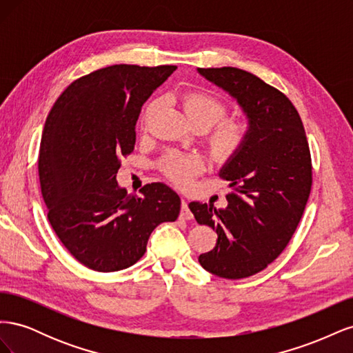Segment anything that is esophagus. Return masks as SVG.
<instances>
[{
  "label": "esophagus",
  "mask_w": 353,
  "mask_h": 353,
  "mask_svg": "<svg viewBox=\"0 0 353 353\" xmlns=\"http://www.w3.org/2000/svg\"><path fill=\"white\" fill-rule=\"evenodd\" d=\"M179 216L183 218V219H187V221L193 219V213H191V210L188 208V203H187L185 199H183V201H181V213H179Z\"/></svg>",
  "instance_id": "esophagus-1"
}]
</instances>
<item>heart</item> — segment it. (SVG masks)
I'll list each match as a JSON object with an SVG mask.
<instances>
[{
	"label": "heart",
	"mask_w": 353,
	"mask_h": 353,
	"mask_svg": "<svg viewBox=\"0 0 353 353\" xmlns=\"http://www.w3.org/2000/svg\"><path fill=\"white\" fill-rule=\"evenodd\" d=\"M178 101L191 125L203 131L210 128L208 144L212 156L219 162L236 157L248 145L252 135L250 123L244 119H223L228 108L215 95L203 91H184L178 95ZM157 105V101L147 105L143 114V126L147 125ZM160 169L174 184L185 187L201 172L203 160L197 154L172 152L162 159Z\"/></svg>",
	"instance_id": "obj_1"
}]
</instances>
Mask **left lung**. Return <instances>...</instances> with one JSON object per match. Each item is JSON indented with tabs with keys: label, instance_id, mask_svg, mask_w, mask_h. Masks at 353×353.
Wrapping results in <instances>:
<instances>
[{
	"label": "left lung",
	"instance_id": "left-lung-1",
	"mask_svg": "<svg viewBox=\"0 0 353 353\" xmlns=\"http://www.w3.org/2000/svg\"><path fill=\"white\" fill-rule=\"evenodd\" d=\"M197 70L237 100L252 126L248 145L219 172L232 188L228 206L188 205L200 225L218 234L215 248L199 262L222 279H248L292 240L311 193V153L301 116L281 91L237 68Z\"/></svg>",
	"mask_w": 353,
	"mask_h": 353
}]
</instances>
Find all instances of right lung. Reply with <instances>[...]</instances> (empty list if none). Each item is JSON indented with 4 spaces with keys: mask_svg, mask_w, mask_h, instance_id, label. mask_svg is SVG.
Instances as JSON below:
<instances>
[{
    "mask_svg": "<svg viewBox=\"0 0 353 353\" xmlns=\"http://www.w3.org/2000/svg\"><path fill=\"white\" fill-rule=\"evenodd\" d=\"M175 69L114 65L91 72L61 92L47 117L38 157L47 216L90 270L134 265L153 230L179 215V196L166 184H147L137 196L116 181L121 157L134 150L143 104Z\"/></svg>",
    "mask_w": 353,
    "mask_h": 353,
    "instance_id": "add662e5",
    "label": "right lung"
}]
</instances>
